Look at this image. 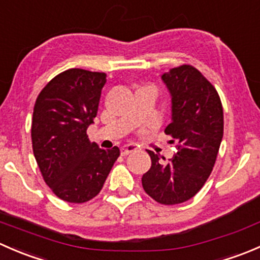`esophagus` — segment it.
Masks as SVG:
<instances>
[{
    "mask_svg": "<svg viewBox=\"0 0 260 260\" xmlns=\"http://www.w3.org/2000/svg\"><path fill=\"white\" fill-rule=\"evenodd\" d=\"M137 149L138 147L135 145H125L120 148V153H122V156H127V154L132 153V152H136Z\"/></svg>",
    "mask_w": 260,
    "mask_h": 260,
    "instance_id": "34e87169",
    "label": "esophagus"
}]
</instances>
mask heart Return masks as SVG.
<instances>
[{"instance_id": "1", "label": "heart", "mask_w": 260, "mask_h": 260, "mask_svg": "<svg viewBox=\"0 0 260 260\" xmlns=\"http://www.w3.org/2000/svg\"><path fill=\"white\" fill-rule=\"evenodd\" d=\"M148 88H152L153 90H156V88H154V86H152V85H148Z\"/></svg>"}]
</instances>
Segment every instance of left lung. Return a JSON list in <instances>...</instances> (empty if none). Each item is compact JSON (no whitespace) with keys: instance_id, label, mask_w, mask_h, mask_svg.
Here are the masks:
<instances>
[{"instance_id":"left-lung-1","label":"left lung","mask_w":260,"mask_h":260,"mask_svg":"<svg viewBox=\"0 0 260 260\" xmlns=\"http://www.w3.org/2000/svg\"><path fill=\"white\" fill-rule=\"evenodd\" d=\"M172 96V122L165 133L172 137L176 153L167 161L148 152L151 169L142 176L147 195L162 205L185 203L210 176L224 135L222 104L216 89L192 65L164 73Z\"/></svg>"}]
</instances>
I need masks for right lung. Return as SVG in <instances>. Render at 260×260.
Instances as JSON below:
<instances>
[{
  "label": "right lung",
  "instance_id": "obj_1",
  "mask_svg": "<svg viewBox=\"0 0 260 260\" xmlns=\"http://www.w3.org/2000/svg\"><path fill=\"white\" fill-rule=\"evenodd\" d=\"M106 73L65 70L46 84L34 106L31 140L43 179L61 200L83 204L101 192L120 151L102 149L86 129L98 113Z\"/></svg>",
  "mask_w": 260,
  "mask_h": 260
}]
</instances>
